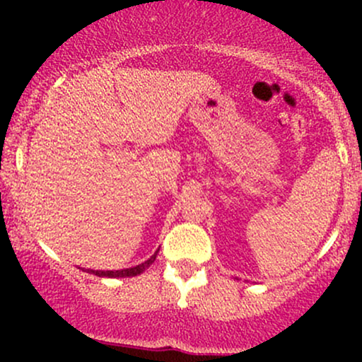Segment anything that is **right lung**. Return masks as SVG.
Returning <instances> with one entry per match:
<instances>
[{"mask_svg": "<svg viewBox=\"0 0 362 362\" xmlns=\"http://www.w3.org/2000/svg\"><path fill=\"white\" fill-rule=\"evenodd\" d=\"M158 255V250L153 253L151 257H149L148 260H144L143 264L136 265V267H129V269H120V271H93V269H86V272L88 274H93V276H98V277H134V276H139L141 272H144L149 265L153 264Z\"/></svg>", "mask_w": 362, "mask_h": 362, "instance_id": "1", "label": "right lung"}]
</instances>
